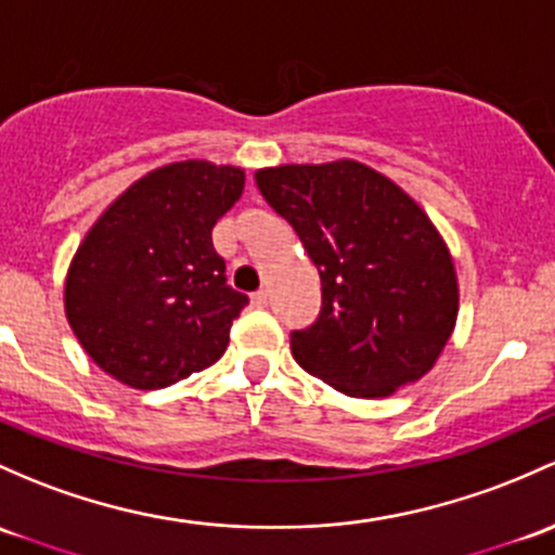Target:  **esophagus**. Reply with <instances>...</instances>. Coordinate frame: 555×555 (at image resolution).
Wrapping results in <instances>:
<instances>
[{
    "mask_svg": "<svg viewBox=\"0 0 555 555\" xmlns=\"http://www.w3.org/2000/svg\"><path fill=\"white\" fill-rule=\"evenodd\" d=\"M253 302H255V306H258V308H266V306H268V293H266V289H260V293H255V295H253Z\"/></svg>",
    "mask_w": 555,
    "mask_h": 555,
    "instance_id": "obj_1",
    "label": "esophagus"
}]
</instances>
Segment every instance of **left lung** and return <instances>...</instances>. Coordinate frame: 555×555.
Returning a JSON list of instances; mask_svg holds the SVG:
<instances>
[{
	"mask_svg": "<svg viewBox=\"0 0 555 555\" xmlns=\"http://www.w3.org/2000/svg\"><path fill=\"white\" fill-rule=\"evenodd\" d=\"M322 279V313L293 332L308 375L353 399H383L434 370L457 324L460 287L434 220L356 159L255 172Z\"/></svg>",
	"mask_w": 555,
	"mask_h": 555,
	"instance_id": "left-lung-1",
	"label": "left lung"
}]
</instances>
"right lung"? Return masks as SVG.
<instances>
[{
  "label": "right lung",
  "instance_id": "1",
  "mask_svg": "<svg viewBox=\"0 0 555 555\" xmlns=\"http://www.w3.org/2000/svg\"><path fill=\"white\" fill-rule=\"evenodd\" d=\"M242 191V167L172 162L121 191L85 233L63 306L79 346L114 380L167 388L225 353L249 300L225 284L212 229Z\"/></svg>",
  "mask_w": 555,
  "mask_h": 555
}]
</instances>
